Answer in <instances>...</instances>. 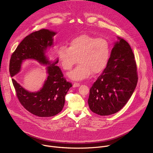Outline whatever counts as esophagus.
Wrapping results in <instances>:
<instances>
[{"label": "esophagus", "mask_w": 153, "mask_h": 153, "mask_svg": "<svg viewBox=\"0 0 153 153\" xmlns=\"http://www.w3.org/2000/svg\"><path fill=\"white\" fill-rule=\"evenodd\" d=\"M80 86V83H76L75 82L74 84H73V86L74 87H78Z\"/></svg>", "instance_id": "obj_1"}]
</instances>
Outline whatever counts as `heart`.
I'll return each instance as SVG.
<instances>
[{
  "instance_id": "obj_1",
  "label": "heart",
  "mask_w": 153,
  "mask_h": 153,
  "mask_svg": "<svg viewBox=\"0 0 153 153\" xmlns=\"http://www.w3.org/2000/svg\"><path fill=\"white\" fill-rule=\"evenodd\" d=\"M110 52V42L105 38L83 34L73 39L69 47H59L57 55L65 71H70L78 59L79 65L68 76L74 80H82L89 77L92 73H99L105 68Z\"/></svg>"
}]
</instances>
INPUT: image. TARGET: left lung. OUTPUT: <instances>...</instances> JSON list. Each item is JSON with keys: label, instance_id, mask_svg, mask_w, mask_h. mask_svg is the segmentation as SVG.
Here are the masks:
<instances>
[{"label": "left lung", "instance_id": "obj_1", "mask_svg": "<svg viewBox=\"0 0 153 153\" xmlns=\"http://www.w3.org/2000/svg\"><path fill=\"white\" fill-rule=\"evenodd\" d=\"M106 67L93 84L88 100L90 110L100 116L113 114L125 105L138 80L134 55L129 43L118 37Z\"/></svg>", "mask_w": 153, "mask_h": 153}]
</instances>
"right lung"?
Masks as SVG:
<instances>
[{
    "label": "right lung",
    "mask_w": 153,
    "mask_h": 153,
    "mask_svg": "<svg viewBox=\"0 0 153 153\" xmlns=\"http://www.w3.org/2000/svg\"><path fill=\"white\" fill-rule=\"evenodd\" d=\"M56 33L46 29L33 32L25 37L11 55L10 61L11 77L17 74L21 65L26 59H34L47 67L48 74L42 88L34 93L30 92L12 79L17 97L27 111L33 114L47 117L59 113L65 104V97L72 84L63 77L60 68L48 60L45 55V50L53 45V37Z\"/></svg>",
    "instance_id": "right-lung-1"
}]
</instances>
